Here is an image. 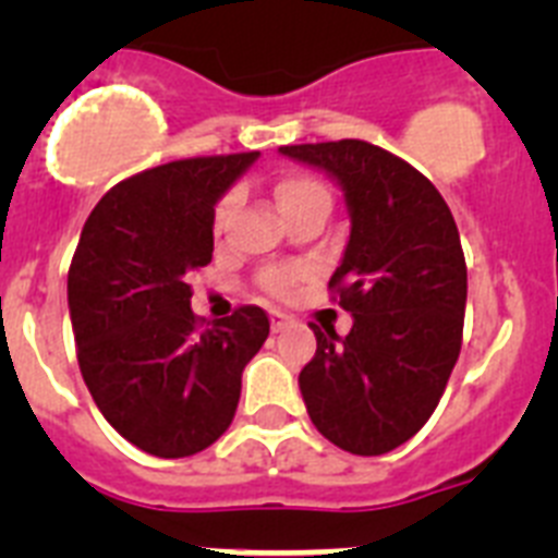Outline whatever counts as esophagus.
Instances as JSON below:
<instances>
[{
    "mask_svg": "<svg viewBox=\"0 0 558 558\" xmlns=\"http://www.w3.org/2000/svg\"><path fill=\"white\" fill-rule=\"evenodd\" d=\"M288 324H290V318L284 313H270V329H274V332H282Z\"/></svg>",
    "mask_w": 558,
    "mask_h": 558,
    "instance_id": "obj_1",
    "label": "esophagus"
}]
</instances>
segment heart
Wrapping results in <instances>:
<instances>
[{"mask_svg":"<svg viewBox=\"0 0 558 558\" xmlns=\"http://www.w3.org/2000/svg\"><path fill=\"white\" fill-rule=\"evenodd\" d=\"M276 201H279V209L288 211L293 206L310 204V201H327L329 192L324 190V184H318L310 175H284L279 184H276ZM236 206V192H226L223 198L215 206V231H223V226L229 223L231 211ZM302 276V270H270L265 276V288L276 295H284L295 284V279Z\"/></svg>","mask_w":558,"mask_h":558,"instance_id":"heart-1","label":"heart"}]
</instances>
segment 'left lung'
<instances>
[{"mask_svg": "<svg viewBox=\"0 0 558 558\" xmlns=\"http://www.w3.org/2000/svg\"><path fill=\"white\" fill-rule=\"evenodd\" d=\"M279 153L338 181L352 220L329 290L354 324L347 338L313 324L318 349L299 374L304 405L335 447L383 456L422 430L461 352L458 226L436 186L383 147L340 140Z\"/></svg>", "mask_w": 558, "mask_h": 558, "instance_id": "1", "label": "left lung"}]
</instances>
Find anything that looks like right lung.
<instances>
[{"mask_svg": "<svg viewBox=\"0 0 558 558\" xmlns=\"http://www.w3.org/2000/svg\"><path fill=\"white\" fill-rule=\"evenodd\" d=\"M259 153L136 172L88 215L69 268V315L86 388L140 450L186 458L234 418L243 368L270 332L265 310L204 324L186 274L211 263L215 204Z\"/></svg>", "mask_w": 558, "mask_h": 558, "instance_id": "add662e5", "label": "right lung"}]
</instances>
